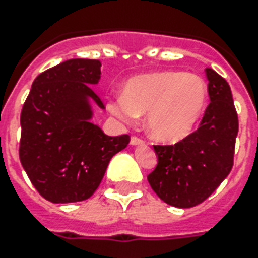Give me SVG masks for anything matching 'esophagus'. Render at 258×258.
I'll use <instances>...</instances> for the list:
<instances>
[{"label":"esophagus","instance_id":"obj_1","mask_svg":"<svg viewBox=\"0 0 258 258\" xmlns=\"http://www.w3.org/2000/svg\"><path fill=\"white\" fill-rule=\"evenodd\" d=\"M142 143H145V141H143L142 138L137 137V135H134V137H131V145H133V146L142 145Z\"/></svg>","mask_w":258,"mask_h":258}]
</instances>
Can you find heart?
Wrapping results in <instances>:
<instances>
[{"instance_id": "heart-1", "label": "heart", "mask_w": 258, "mask_h": 258, "mask_svg": "<svg viewBox=\"0 0 258 258\" xmlns=\"http://www.w3.org/2000/svg\"><path fill=\"white\" fill-rule=\"evenodd\" d=\"M206 97L208 88L200 76L162 71L128 80L123 96L109 99L108 109L123 121L147 113L150 135L174 143L191 133L204 112Z\"/></svg>"}]
</instances>
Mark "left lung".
I'll return each mask as SVG.
<instances>
[{
    "instance_id": "1",
    "label": "left lung",
    "mask_w": 258,
    "mask_h": 258,
    "mask_svg": "<svg viewBox=\"0 0 258 258\" xmlns=\"http://www.w3.org/2000/svg\"><path fill=\"white\" fill-rule=\"evenodd\" d=\"M210 103L200 127L175 145H154L158 163L147 175L163 202L192 208L212 196L234 161L238 116L228 82L206 68Z\"/></svg>"
}]
</instances>
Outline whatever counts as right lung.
<instances>
[{
  "instance_id": "right-lung-1",
  "label": "right lung",
  "mask_w": 258,
  "mask_h": 258,
  "mask_svg": "<svg viewBox=\"0 0 258 258\" xmlns=\"http://www.w3.org/2000/svg\"><path fill=\"white\" fill-rule=\"evenodd\" d=\"M100 66L72 58L44 71L22 105L20 161L40 196L53 204L89 198L111 158L128 145L127 134L108 137L89 121L87 97L104 108L91 87L100 79Z\"/></svg>"
}]
</instances>
